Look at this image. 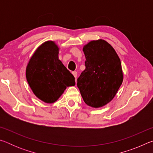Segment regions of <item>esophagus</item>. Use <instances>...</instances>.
Returning a JSON list of instances; mask_svg holds the SVG:
<instances>
[{
	"label": "esophagus",
	"instance_id": "obj_1",
	"mask_svg": "<svg viewBox=\"0 0 153 153\" xmlns=\"http://www.w3.org/2000/svg\"><path fill=\"white\" fill-rule=\"evenodd\" d=\"M72 74L74 75V77H75V78H76V79L77 76V72H76V71H73V72H72Z\"/></svg>",
	"mask_w": 153,
	"mask_h": 153
}]
</instances>
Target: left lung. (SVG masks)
<instances>
[{
    "label": "left lung",
    "instance_id": "8db88e82",
    "mask_svg": "<svg viewBox=\"0 0 153 153\" xmlns=\"http://www.w3.org/2000/svg\"><path fill=\"white\" fill-rule=\"evenodd\" d=\"M86 69L77 79V87L87 105L100 108L115 97L123 79L120 59L115 49L102 39L83 46Z\"/></svg>",
    "mask_w": 153,
    "mask_h": 153
}]
</instances>
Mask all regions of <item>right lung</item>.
<instances>
[{
	"mask_svg": "<svg viewBox=\"0 0 153 153\" xmlns=\"http://www.w3.org/2000/svg\"><path fill=\"white\" fill-rule=\"evenodd\" d=\"M55 42L46 41L36 48L27 64L28 84L38 98L46 103L56 102L67 87L76 85L75 77L59 59Z\"/></svg>",
	"mask_w": 153,
	"mask_h": 153,
	"instance_id": "obj_1",
	"label": "right lung"
}]
</instances>
